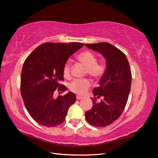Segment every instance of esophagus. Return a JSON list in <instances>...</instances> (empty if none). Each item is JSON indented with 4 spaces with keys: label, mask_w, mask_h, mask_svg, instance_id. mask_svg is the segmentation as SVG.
I'll list each match as a JSON object with an SVG mask.
<instances>
[{
    "label": "esophagus",
    "mask_w": 158,
    "mask_h": 158,
    "mask_svg": "<svg viewBox=\"0 0 158 158\" xmlns=\"http://www.w3.org/2000/svg\"><path fill=\"white\" fill-rule=\"evenodd\" d=\"M77 100H81V99H83V97L80 95H77Z\"/></svg>",
    "instance_id": "34e87169"
}]
</instances>
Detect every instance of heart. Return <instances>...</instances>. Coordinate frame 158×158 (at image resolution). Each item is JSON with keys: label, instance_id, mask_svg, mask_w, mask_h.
Returning <instances> with one entry per match:
<instances>
[{"label": "heart", "instance_id": "1", "mask_svg": "<svg viewBox=\"0 0 158 158\" xmlns=\"http://www.w3.org/2000/svg\"><path fill=\"white\" fill-rule=\"evenodd\" d=\"M78 60L87 67V73L94 78H99L105 71V64L97 62V58L92 52L86 51L78 56ZM63 74L65 77H69L70 74V63L67 61L63 68ZM90 81L87 79H76L69 85L71 91L77 94L84 95L90 87Z\"/></svg>", "mask_w": 158, "mask_h": 158}]
</instances>
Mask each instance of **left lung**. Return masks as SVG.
I'll return each mask as SVG.
<instances>
[{
  "instance_id": "left-lung-1",
  "label": "left lung",
  "mask_w": 158,
  "mask_h": 158,
  "mask_svg": "<svg viewBox=\"0 0 158 158\" xmlns=\"http://www.w3.org/2000/svg\"><path fill=\"white\" fill-rule=\"evenodd\" d=\"M88 48L99 52L106 60V70L99 86L93 90V107L85 113L86 121L95 127H106L121 116L130 94L132 74L129 63L121 50L107 42L85 44ZM102 97L100 103L96 98Z\"/></svg>"
}]
</instances>
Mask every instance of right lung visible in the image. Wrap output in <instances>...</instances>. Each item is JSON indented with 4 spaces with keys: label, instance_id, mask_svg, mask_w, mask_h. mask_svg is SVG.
<instances>
[{
    "label": "right lung",
    "instance_id": "obj_1",
    "mask_svg": "<svg viewBox=\"0 0 158 158\" xmlns=\"http://www.w3.org/2000/svg\"><path fill=\"white\" fill-rule=\"evenodd\" d=\"M84 46L83 43H53L40 45L26 58L21 74V94L28 113L37 123L56 127L63 123L76 95L68 92L53 98V92L65 91L60 82L68 58Z\"/></svg>",
    "mask_w": 158,
    "mask_h": 158
}]
</instances>
